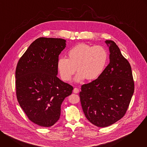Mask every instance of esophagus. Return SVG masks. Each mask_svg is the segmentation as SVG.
<instances>
[{
  "label": "esophagus",
  "mask_w": 147,
  "mask_h": 147,
  "mask_svg": "<svg viewBox=\"0 0 147 147\" xmlns=\"http://www.w3.org/2000/svg\"><path fill=\"white\" fill-rule=\"evenodd\" d=\"M79 92V90L77 88H74L73 90V92L75 94H77Z\"/></svg>",
  "instance_id": "esophagus-1"
}]
</instances>
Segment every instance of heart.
I'll use <instances>...</instances> for the list:
<instances>
[{
	"mask_svg": "<svg viewBox=\"0 0 147 147\" xmlns=\"http://www.w3.org/2000/svg\"><path fill=\"white\" fill-rule=\"evenodd\" d=\"M108 52L102 46H92L80 44L71 48L67 52V59L60 57L57 66L61 77L68 81L76 71L78 72L75 81L80 82L85 78L92 81L103 73L108 60Z\"/></svg>",
	"mask_w": 147,
	"mask_h": 147,
	"instance_id": "heart-1",
	"label": "heart"
}]
</instances>
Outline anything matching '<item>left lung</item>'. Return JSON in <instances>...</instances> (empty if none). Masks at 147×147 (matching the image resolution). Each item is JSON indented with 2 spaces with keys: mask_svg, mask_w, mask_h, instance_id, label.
I'll use <instances>...</instances> for the list:
<instances>
[{
  "mask_svg": "<svg viewBox=\"0 0 147 147\" xmlns=\"http://www.w3.org/2000/svg\"><path fill=\"white\" fill-rule=\"evenodd\" d=\"M109 65L101 75L81 86L80 98L86 118L99 127H106L125 114L134 91L131 67L114 41L107 40Z\"/></svg>",
  "mask_w": 147,
  "mask_h": 147,
  "instance_id": "8db88e82",
  "label": "left lung"
}]
</instances>
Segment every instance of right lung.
Listing matches in <instances>:
<instances>
[{"label": "right lung", "instance_id": "right-lung-1", "mask_svg": "<svg viewBox=\"0 0 147 147\" xmlns=\"http://www.w3.org/2000/svg\"><path fill=\"white\" fill-rule=\"evenodd\" d=\"M65 47V39L39 38L20 57L16 67L20 106L32 122L42 127H51L59 119L61 103L73 90L57 77L59 55Z\"/></svg>", "mask_w": 147, "mask_h": 147}]
</instances>
